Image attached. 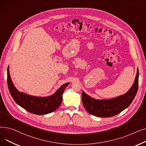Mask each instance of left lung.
Instances as JSON below:
<instances>
[{"instance_id": "8db88e82", "label": "left lung", "mask_w": 146, "mask_h": 146, "mask_svg": "<svg viewBox=\"0 0 146 146\" xmlns=\"http://www.w3.org/2000/svg\"><path fill=\"white\" fill-rule=\"evenodd\" d=\"M139 68L133 85L125 94L110 99H96L82 91V102L85 110L96 117L108 118L119 113L129 106L134 99L139 87Z\"/></svg>"}]
</instances>
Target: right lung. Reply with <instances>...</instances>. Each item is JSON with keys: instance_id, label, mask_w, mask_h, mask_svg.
<instances>
[{"instance_id": "1", "label": "right lung", "mask_w": 146, "mask_h": 146, "mask_svg": "<svg viewBox=\"0 0 146 146\" xmlns=\"http://www.w3.org/2000/svg\"><path fill=\"white\" fill-rule=\"evenodd\" d=\"M7 82L9 92L15 102L26 111L36 115H44L56 110L62 102L64 90L70 83H66L51 96H34L21 92L15 88L9 74V67L7 69Z\"/></svg>"}]
</instances>
